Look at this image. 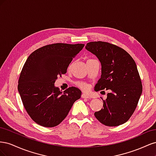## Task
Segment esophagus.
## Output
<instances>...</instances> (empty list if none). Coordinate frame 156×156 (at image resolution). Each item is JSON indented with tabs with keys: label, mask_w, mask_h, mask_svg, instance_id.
Returning <instances> with one entry per match:
<instances>
[{
	"label": "esophagus",
	"mask_w": 156,
	"mask_h": 156,
	"mask_svg": "<svg viewBox=\"0 0 156 156\" xmlns=\"http://www.w3.org/2000/svg\"><path fill=\"white\" fill-rule=\"evenodd\" d=\"M81 97L83 98H87V99L90 98V96L88 95V94H83L81 95Z\"/></svg>",
	"instance_id": "34e87169"
}]
</instances>
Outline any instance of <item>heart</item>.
Here are the masks:
<instances>
[{"label":"heart","instance_id":"heart-1","mask_svg":"<svg viewBox=\"0 0 156 156\" xmlns=\"http://www.w3.org/2000/svg\"><path fill=\"white\" fill-rule=\"evenodd\" d=\"M72 64H71V65L69 66V68H71V67H72ZM77 85L79 87L81 88V89H83V90H87L88 89V84H85V83H82V82H79V83H77Z\"/></svg>","mask_w":156,"mask_h":156}]
</instances>
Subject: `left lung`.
<instances>
[{
	"mask_svg": "<svg viewBox=\"0 0 156 156\" xmlns=\"http://www.w3.org/2000/svg\"><path fill=\"white\" fill-rule=\"evenodd\" d=\"M85 49L101 65V78L94 90H111L95 117L107 126L124 124L134 112L143 91L135 62L125 50L107 42H89Z\"/></svg>",
	"mask_w": 156,
	"mask_h": 156,
	"instance_id": "left-lung-1",
	"label": "left lung"
}]
</instances>
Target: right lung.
Returning <instances> with one entry per match:
<instances>
[{
  "instance_id": "add662e5",
  "label": "right lung",
  "mask_w": 156,
  "mask_h": 156,
  "mask_svg": "<svg viewBox=\"0 0 156 156\" xmlns=\"http://www.w3.org/2000/svg\"><path fill=\"white\" fill-rule=\"evenodd\" d=\"M84 44H54L34 51L27 59L18 81L23 104L36 124L47 127L58 125L70 111L81 91L72 87L64 92L55 86L58 77Z\"/></svg>"
}]
</instances>
